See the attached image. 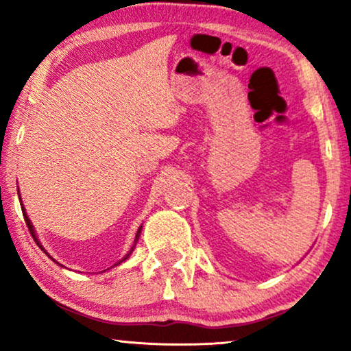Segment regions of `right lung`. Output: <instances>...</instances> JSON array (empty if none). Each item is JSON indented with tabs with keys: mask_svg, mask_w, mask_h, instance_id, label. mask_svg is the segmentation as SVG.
<instances>
[{
	"mask_svg": "<svg viewBox=\"0 0 351 351\" xmlns=\"http://www.w3.org/2000/svg\"><path fill=\"white\" fill-rule=\"evenodd\" d=\"M21 197V195H19ZM21 202H23V200H21ZM21 208H23V215H24V219H25V224H27V228H29V231H30V234H32V237H34V241H36L37 242V245H38V247H40L42 250H43V252H45L47 255H49V258H51V261H53V262H56L55 261V258L53 257H51V255L49 254V252H47V250L45 249H43V245L40 244V241H38V237H37V232H36V229H34V224H32V221H30V219H29V216H27V213H25V208H24V205H21ZM141 229H143V226H140V228H138V231H136V236H135V242H133V245H132V249H130V252L127 254V255H125V257L122 258V261H119V263H115V265H112V268H114V267H117V265H120V263H123L125 261H127V258L130 257V255H132V252H133V249H135V245H136V242H138V239H140V234H141ZM56 263H58V262H56ZM58 265H62V263H58ZM63 267V265H62ZM107 270H109V268H107Z\"/></svg>",
	"mask_w": 351,
	"mask_h": 351,
	"instance_id": "obj_1",
	"label": "right lung"
}]
</instances>
